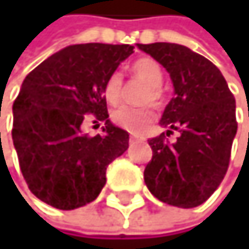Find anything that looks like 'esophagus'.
I'll use <instances>...</instances> for the list:
<instances>
[{
    "label": "esophagus",
    "instance_id": "1",
    "mask_svg": "<svg viewBox=\"0 0 249 249\" xmlns=\"http://www.w3.org/2000/svg\"><path fill=\"white\" fill-rule=\"evenodd\" d=\"M137 139H140V136H137V134H130V142L137 140Z\"/></svg>",
    "mask_w": 249,
    "mask_h": 249
}]
</instances>
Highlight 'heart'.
I'll use <instances>...</instances> for the list:
<instances>
[{
	"mask_svg": "<svg viewBox=\"0 0 249 249\" xmlns=\"http://www.w3.org/2000/svg\"><path fill=\"white\" fill-rule=\"evenodd\" d=\"M131 73L136 79L146 83V89L143 91V94L140 97V103L142 104H151V103L160 104L161 98H162V94L160 89V85L162 82L161 67L154 59L143 58L133 64ZM103 92H104V98L107 100V103H110V104L119 103V100L122 98V92H124L122 74L118 71L110 74L107 77L106 83H104ZM110 118L115 125H118L124 130L131 131V133H142V131H145L149 127V124L152 122L154 112L148 106H145V107L121 106L110 113Z\"/></svg>",
	"mask_w": 249,
	"mask_h": 249,
	"instance_id": "heart-1",
	"label": "heart"
}]
</instances>
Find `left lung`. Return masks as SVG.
Returning a JSON list of instances; mask_svg holds the SVG:
<instances>
[{"label": "left lung", "mask_w": 249, "mask_h": 249, "mask_svg": "<svg viewBox=\"0 0 249 249\" xmlns=\"http://www.w3.org/2000/svg\"><path fill=\"white\" fill-rule=\"evenodd\" d=\"M137 47L167 70L175 91L160 121L167 133L148 140L152 160L143 173L145 184L161 202L196 208L212 196L227 172L237 131L236 101L218 67L187 46ZM173 129L179 137L169 143L165 136Z\"/></svg>", "instance_id": "8db88e82"}]
</instances>
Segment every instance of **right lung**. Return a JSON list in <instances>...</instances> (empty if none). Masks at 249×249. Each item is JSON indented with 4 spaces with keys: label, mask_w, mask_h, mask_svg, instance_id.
Wrapping results in <instances>:
<instances>
[{
    "label": "right lung",
    "mask_w": 249,
    "mask_h": 249,
    "mask_svg": "<svg viewBox=\"0 0 249 249\" xmlns=\"http://www.w3.org/2000/svg\"><path fill=\"white\" fill-rule=\"evenodd\" d=\"M130 44L67 46L28 74L13 104V145L31 193L71 211L98 197L106 169L128 148V133L110 122L104 83L133 53ZM85 114L104 120L105 134L81 133Z\"/></svg>",
    "instance_id": "1"
}]
</instances>
